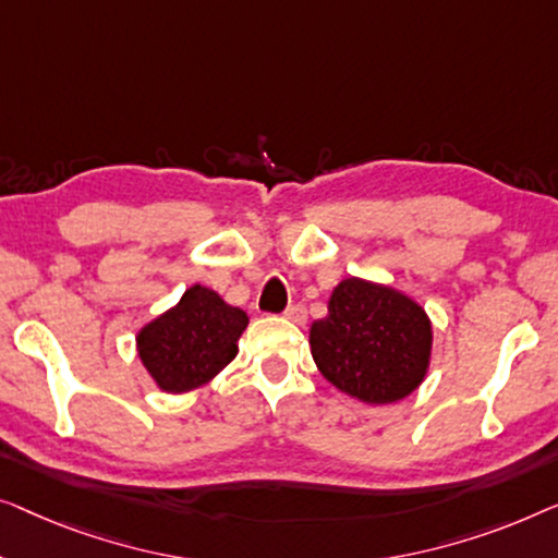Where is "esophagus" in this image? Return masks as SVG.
Masks as SVG:
<instances>
[{"mask_svg": "<svg viewBox=\"0 0 558 558\" xmlns=\"http://www.w3.org/2000/svg\"><path fill=\"white\" fill-rule=\"evenodd\" d=\"M282 316H286L288 320H293V324H303V320L308 318V313H305V305H301V303H293V305H288V308H286V313H282Z\"/></svg>", "mask_w": 558, "mask_h": 558, "instance_id": "34e87169", "label": "esophagus"}]
</instances>
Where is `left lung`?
Wrapping results in <instances>:
<instances>
[{"label":"left lung","mask_w":558,"mask_h":558,"mask_svg":"<svg viewBox=\"0 0 558 558\" xmlns=\"http://www.w3.org/2000/svg\"><path fill=\"white\" fill-rule=\"evenodd\" d=\"M433 326L412 298L349 278L333 288L328 316L313 320L311 354L336 389L389 404L425 379Z\"/></svg>","instance_id":"left-lung-1"}]
</instances>
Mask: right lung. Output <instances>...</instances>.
I'll return each instance as SVG.
<instances>
[{"label":"right lung","instance_id":"obj_1","mask_svg":"<svg viewBox=\"0 0 558 558\" xmlns=\"http://www.w3.org/2000/svg\"><path fill=\"white\" fill-rule=\"evenodd\" d=\"M247 313L227 305L215 290L192 286L174 308L138 333V356L163 391L207 384L238 354Z\"/></svg>","mask_w":558,"mask_h":558}]
</instances>
